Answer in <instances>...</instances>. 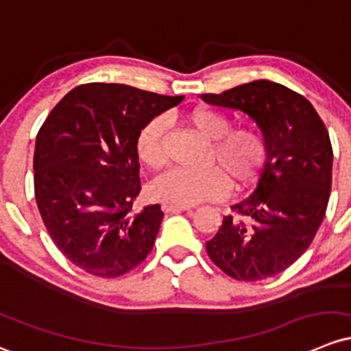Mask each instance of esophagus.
<instances>
[{
  "label": "esophagus",
  "mask_w": 351,
  "mask_h": 351,
  "mask_svg": "<svg viewBox=\"0 0 351 351\" xmlns=\"http://www.w3.org/2000/svg\"><path fill=\"white\" fill-rule=\"evenodd\" d=\"M163 210H165L166 213H169V212H186V210H190V206L173 205V204H163Z\"/></svg>",
  "instance_id": "esophagus-1"
}]
</instances>
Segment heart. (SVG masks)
I'll list each match as a JSON object with an SVG mask.
<instances>
[{"label": "heart", "instance_id": "obj_1", "mask_svg": "<svg viewBox=\"0 0 351 351\" xmlns=\"http://www.w3.org/2000/svg\"><path fill=\"white\" fill-rule=\"evenodd\" d=\"M188 123L210 146L205 171L169 169L154 182L153 191L165 204L197 205L227 193L228 183L234 188L249 185L263 169L267 146L259 131L250 128L232 129L230 117L208 109H197L188 114ZM168 126L165 116H156L141 129L138 138V154L149 168H158L165 161L163 134Z\"/></svg>", "mask_w": 351, "mask_h": 351}]
</instances>
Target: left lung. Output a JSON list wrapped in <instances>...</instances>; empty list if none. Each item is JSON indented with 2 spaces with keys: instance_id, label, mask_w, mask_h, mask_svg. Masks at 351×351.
I'll list each match as a JSON object with an SVG mask.
<instances>
[{
  "instance_id": "8db88e82",
  "label": "left lung",
  "mask_w": 351,
  "mask_h": 351,
  "mask_svg": "<svg viewBox=\"0 0 351 351\" xmlns=\"http://www.w3.org/2000/svg\"><path fill=\"white\" fill-rule=\"evenodd\" d=\"M200 97L247 114L267 146L256 188L232 205L235 215L223 217L206 252L237 281L272 278L304 254L326 213L333 168L328 129L308 99L271 80Z\"/></svg>"
}]
</instances>
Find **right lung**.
Returning a JSON list of instances; mask_svg holds the SVG:
<instances>
[{
  "instance_id": "obj_1",
  "label": "right lung",
  "mask_w": 351,
  "mask_h": 351,
  "mask_svg": "<svg viewBox=\"0 0 351 351\" xmlns=\"http://www.w3.org/2000/svg\"><path fill=\"white\" fill-rule=\"evenodd\" d=\"M183 95L124 84H84L69 92L36 134L35 198L51 241L97 278H119L146 259L163 212L134 202L141 191L138 138Z\"/></svg>"
}]
</instances>
